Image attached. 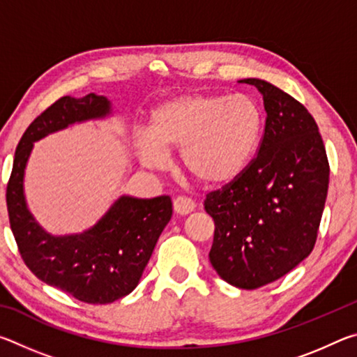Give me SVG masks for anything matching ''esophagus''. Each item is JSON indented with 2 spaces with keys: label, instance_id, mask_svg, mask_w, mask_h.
<instances>
[{
  "label": "esophagus",
  "instance_id": "34e87169",
  "mask_svg": "<svg viewBox=\"0 0 357 357\" xmlns=\"http://www.w3.org/2000/svg\"><path fill=\"white\" fill-rule=\"evenodd\" d=\"M173 208L176 214L185 215L195 209V203H193L190 198H187V197H176L173 202Z\"/></svg>",
  "mask_w": 357,
  "mask_h": 357
}]
</instances>
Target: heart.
I'll use <instances>...</instances> for the list:
<instances>
[{
	"mask_svg": "<svg viewBox=\"0 0 357 357\" xmlns=\"http://www.w3.org/2000/svg\"><path fill=\"white\" fill-rule=\"evenodd\" d=\"M263 112L245 94H185L151 113L149 137L138 144L149 168H162L179 151L185 174L206 185L236 179L255 154L263 134Z\"/></svg>",
	"mask_w": 357,
	"mask_h": 357,
	"instance_id": "1",
	"label": "heart"
}]
</instances>
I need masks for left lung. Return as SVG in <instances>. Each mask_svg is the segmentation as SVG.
Wrapping results in <instances>:
<instances>
[{
  "label": "left lung",
  "mask_w": 357,
  "mask_h": 357,
  "mask_svg": "<svg viewBox=\"0 0 357 357\" xmlns=\"http://www.w3.org/2000/svg\"><path fill=\"white\" fill-rule=\"evenodd\" d=\"M239 83L263 96L264 134L243 173L209 192L214 220L209 261L223 280L257 289L280 279L310 255L329 185V162L307 108L259 78Z\"/></svg>",
  "instance_id": "left-lung-1"
}]
</instances>
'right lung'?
Segmentation results:
<instances>
[{
    "mask_svg": "<svg viewBox=\"0 0 357 357\" xmlns=\"http://www.w3.org/2000/svg\"><path fill=\"white\" fill-rule=\"evenodd\" d=\"M110 113V100L94 93L82 99H58L23 134L6 189L10 229L29 271L47 285L88 304H110L134 291L157 239L172 219V198L160 195L144 200L123 195L93 228L53 236L29 213L23 178L34 142L74 123Z\"/></svg>",
    "mask_w": 357,
    "mask_h": 357,
    "instance_id": "obj_1",
    "label": "right lung"
}]
</instances>
